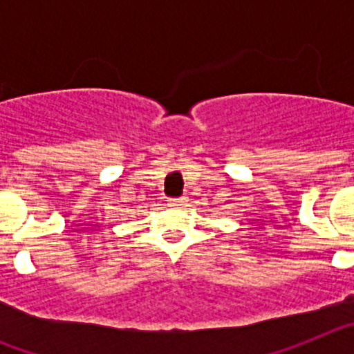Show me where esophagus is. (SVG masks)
Returning <instances> with one entry per match:
<instances>
[{"instance_id": "obj_1", "label": "esophagus", "mask_w": 354, "mask_h": 354, "mask_svg": "<svg viewBox=\"0 0 354 354\" xmlns=\"http://www.w3.org/2000/svg\"><path fill=\"white\" fill-rule=\"evenodd\" d=\"M187 204L186 196H179V198H171L170 205H175V207H184Z\"/></svg>"}]
</instances>
